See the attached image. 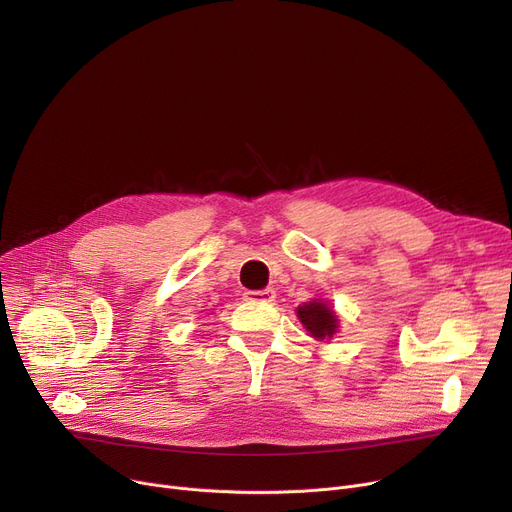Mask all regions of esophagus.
Returning a JSON list of instances; mask_svg holds the SVG:
<instances>
[{"instance_id": "1", "label": "esophagus", "mask_w": 512, "mask_h": 512, "mask_svg": "<svg viewBox=\"0 0 512 512\" xmlns=\"http://www.w3.org/2000/svg\"><path fill=\"white\" fill-rule=\"evenodd\" d=\"M247 301H255V303H272L276 299V292L272 288H263V290H249L245 292Z\"/></svg>"}]
</instances>
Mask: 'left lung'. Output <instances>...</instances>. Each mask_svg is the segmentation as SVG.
<instances>
[{
	"label": "left lung",
	"instance_id": "8db88e82",
	"mask_svg": "<svg viewBox=\"0 0 512 512\" xmlns=\"http://www.w3.org/2000/svg\"><path fill=\"white\" fill-rule=\"evenodd\" d=\"M297 315L301 319V324L307 328V332L317 338V340H326L332 338L338 332V317L334 309H330L324 301H311L305 303L297 309Z\"/></svg>",
	"mask_w": 512,
	"mask_h": 512
}]
</instances>
